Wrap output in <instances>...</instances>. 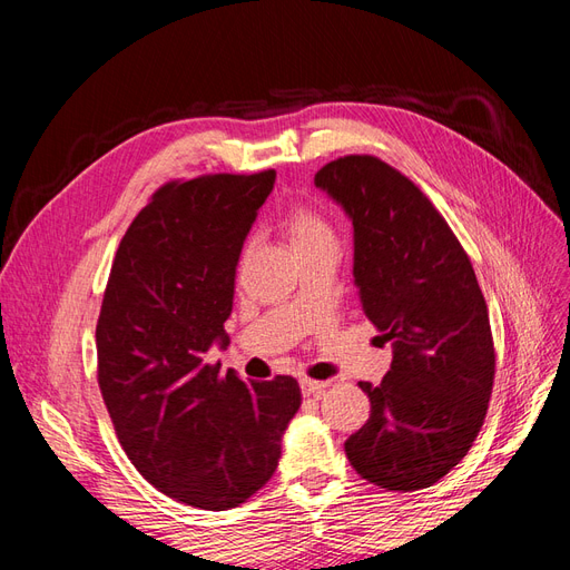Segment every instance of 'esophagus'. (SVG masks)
I'll return each mask as SVG.
<instances>
[{
    "label": "esophagus",
    "instance_id": "1",
    "mask_svg": "<svg viewBox=\"0 0 570 570\" xmlns=\"http://www.w3.org/2000/svg\"><path fill=\"white\" fill-rule=\"evenodd\" d=\"M299 387H302V392L308 396V394H321V392H325L327 383L312 381V377H302V381H299Z\"/></svg>",
    "mask_w": 570,
    "mask_h": 570
}]
</instances>
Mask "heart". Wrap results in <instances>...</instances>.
<instances>
[{
    "label": "heart",
    "instance_id": "1",
    "mask_svg": "<svg viewBox=\"0 0 570 570\" xmlns=\"http://www.w3.org/2000/svg\"><path fill=\"white\" fill-rule=\"evenodd\" d=\"M287 230L295 249L325 243V239H335L331 223H327L316 209H312V206H295V209H289Z\"/></svg>",
    "mask_w": 570,
    "mask_h": 570
}]
</instances>
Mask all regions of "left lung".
<instances>
[{
	"label": "left lung",
	"mask_w": 570,
	"mask_h": 570,
	"mask_svg": "<svg viewBox=\"0 0 570 570\" xmlns=\"http://www.w3.org/2000/svg\"><path fill=\"white\" fill-rule=\"evenodd\" d=\"M314 183L352 220L358 299L394 350L381 385L358 383L371 419L344 452L385 490L430 488L471 450L494 383L490 314L471 258L421 189L377 157L325 164Z\"/></svg>",
	"instance_id": "8db88e82"
}]
</instances>
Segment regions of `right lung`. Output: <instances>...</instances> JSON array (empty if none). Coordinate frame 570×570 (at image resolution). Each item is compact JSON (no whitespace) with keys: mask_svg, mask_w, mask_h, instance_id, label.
<instances>
[{"mask_svg":"<svg viewBox=\"0 0 570 570\" xmlns=\"http://www.w3.org/2000/svg\"><path fill=\"white\" fill-rule=\"evenodd\" d=\"M275 170L166 183L120 239L97 321V381L128 459L187 507L226 511L278 469L295 377L206 364L230 344L235 266Z\"/></svg>","mask_w":570,"mask_h":570,"instance_id":"1","label":"right lung"}]
</instances>
